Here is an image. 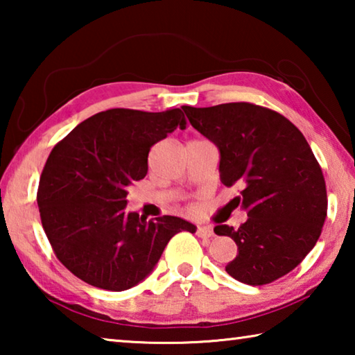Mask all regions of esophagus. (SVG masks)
<instances>
[{
  "label": "esophagus",
  "instance_id": "1",
  "mask_svg": "<svg viewBox=\"0 0 355 355\" xmlns=\"http://www.w3.org/2000/svg\"><path fill=\"white\" fill-rule=\"evenodd\" d=\"M197 235H199L200 238H211V236H214V230H213V227H209V225H200V227H197Z\"/></svg>",
  "mask_w": 355,
  "mask_h": 355
}]
</instances>
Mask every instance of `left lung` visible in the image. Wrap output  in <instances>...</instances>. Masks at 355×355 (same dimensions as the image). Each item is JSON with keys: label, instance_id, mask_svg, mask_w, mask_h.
<instances>
[{"label": "left lung", "instance_id": "8db88e82", "mask_svg": "<svg viewBox=\"0 0 355 355\" xmlns=\"http://www.w3.org/2000/svg\"><path fill=\"white\" fill-rule=\"evenodd\" d=\"M184 114L218 147L220 182L243 188L233 200L248 220L214 227L238 245L225 271L254 286L293 271L315 248L327 216L326 182L304 135L282 114L252 103L184 106Z\"/></svg>", "mask_w": 355, "mask_h": 355}]
</instances>
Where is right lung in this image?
I'll list each match as a JSON object with an SVG mask.
<instances>
[{"mask_svg":"<svg viewBox=\"0 0 355 355\" xmlns=\"http://www.w3.org/2000/svg\"><path fill=\"white\" fill-rule=\"evenodd\" d=\"M184 125L180 107H116L84 120L51 150L39 182L40 219L59 261L78 279L130 290L153 271L173 235L196 233L177 216L147 220L127 211L128 186L147 175L150 147Z\"/></svg>","mask_w":355,"mask_h":355,"instance_id":"add662e5","label":"right lung"}]
</instances>
